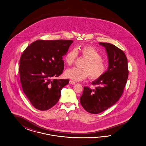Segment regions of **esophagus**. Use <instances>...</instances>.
Wrapping results in <instances>:
<instances>
[{
  "label": "esophagus",
  "mask_w": 146,
  "mask_h": 146,
  "mask_svg": "<svg viewBox=\"0 0 146 146\" xmlns=\"http://www.w3.org/2000/svg\"><path fill=\"white\" fill-rule=\"evenodd\" d=\"M69 83H70V84H75V81H73V80H70V82H69Z\"/></svg>",
  "instance_id": "1"
}]
</instances>
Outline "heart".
<instances>
[{
  "label": "heart",
  "mask_w": 146,
  "mask_h": 146,
  "mask_svg": "<svg viewBox=\"0 0 146 146\" xmlns=\"http://www.w3.org/2000/svg\"><path fill=\"white\" fill-rule=\"evenodd\" d=\"M78 52L87 59V62L82 66L83 68L75 67L67 70L65 75L67 78L75 81H80L89 76L91 79H97L105 74L107 70L106 62L103 60L102 54L97 49L90 45L70 50L65 56V62L68 65L74 64L78 57Z\"/></svg>",
  "instance_id": "1"
}]
</instances>
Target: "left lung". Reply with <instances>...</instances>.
Masks as SVG:
<instances>
[{
  "instance_id": "left-lung-1",
  "label": "left lung",
  "mask_w": 146,
  "mask_h": 146,
  "mask_svg": "<svg viewBox=\"0 0 146 146\" xmlns=\"http://www.w3.org/2000/svg\"><path fill=\"white\" fill-rule=\"evenodd\" d=\"M104 46L109 59L108 70L101 78L92 82V89L84 87L80 103L84 110L97 114L117 102L124 92L128 79L127 59L123 51L113 44L99 43Z\"/></svg>"
}]
</instances>
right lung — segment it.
Here are the masks:
<instances>
[{"label":"right lung","mask_w":146,"mask_h":146,"mask_svg":"<svg viewBox=\"0 0 146 146\" xmlns=\"http://www.w3.org/2000/svg\"><path fill=\"white\" fill-rule=\"evenodd\" d=\"M72 40H37L21 54L19 73L23 91L31 104L40 110H47L58 102L62 88L69 79H54L62 74V57Z\"/></svg>","instance_id":"right-lung-1"}]
</instances>
